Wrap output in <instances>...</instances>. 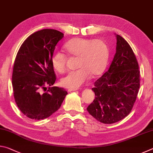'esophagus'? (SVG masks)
<instances>
[{
    "instance_id": "obj_1",
    "label": "esophagus",
    "mask_w": 153,
    "mask_h": 153,
    "mask_svg": "<svg viewBox=\"0 0 153 153\" xmlns=\"http://www.w3.org/2000/svg\"><path fill=\"white\" fill-rule=\"evenodd\" d=\"M77 88H69L68 91L69 92H71V91H76Z\"/></svg>"
}]
</instances>
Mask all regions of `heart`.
Returning a JSON list of instances; mask_svg holds the SVG:
<instances>
[{"label": "heart", "instance_id": "1", "mask_svg": "<svg viewBox=\"0 0 153 153\" xmlns=\"http://www.w3.org/2000/svg\"><path fill=\"white\" fill-rule=\"evenodd\" d=\"M69 55L78 56L76 70L71 71L61 79V84L67 88H78L88 80L91 75L97 76L102 73L108 60V50L101 40L75 38L65 45ZM67 57L63 53L56 51L52 55L54 69L63 73L67 69Z\"/></svg>", "mask_w": 153, "mask_h": 153}]
</instances>
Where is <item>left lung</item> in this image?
Returning <instances> with one entry per match:
<instances>
[{
  "label": "left lung",
  "instance_id": "8db88e82",
  "mask_svg": "<svg viewBox=\"0 0 153 153\" xmlns=\"http://www.w3.org/2000/svg\"><path fill=\"white\" fill-rule=\"evenodd\" d=\"M116 53L108 71L94 82L95 98L87 111L100 122L111 124L129 115L140 88L138 63L128 42L117 34Z\"/></svg>",
  "mask_w": 153,
  "mask_h": 153
}]
</instances>
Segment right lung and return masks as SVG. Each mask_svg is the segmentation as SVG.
Masks as SVG:
<instances>
[{"label":"right lung","instance_id":"obj_1","mask_svg":"<svg viewBox=\"0 0 153 153\" xmlns=\"http://www.w3.org/2000/svg\"><path fill=\"white\" fill-rule=\"evenodd\" d=\"M63 37L58 30L44 29L31 34L19 48L14 62L12 85L15 102L27 117L47 118L61 107L67 94L56 81L51 63L55 46ZM50 87L45 93L41 90Z\"/></svg>","mask_w":153,"mask_h":153}]
</instances>
